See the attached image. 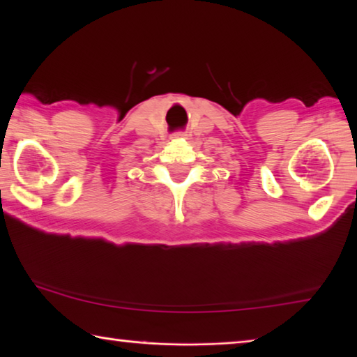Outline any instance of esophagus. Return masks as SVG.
<instances>
[{"instance_id": "34e87169", "label": "esophagus", "mask_w": 357, "mask_h": 357, "mask_svg": "<svg viewBox=\"0 0 357 357\" xmlns=\"http://www.w3.org/2000/svg\"><path fill=\"white\" fill-rule=\"evenodd\" d=\"M173 136H174V137H183V136H184V133H181V132H178V133H174V135H173Z\"/></svg>"}]
</instances>
